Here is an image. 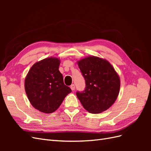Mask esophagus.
<instances>
[{
	"instance_id": "esophagus-1",
	"label": "esophagus",
	"mask_w": 151,
	"mask_h": 151,
	"mask_svg": "<svg viewBox=\"0 0 151 151\" xmlns=\"http://www.w3.org/2000/svg\"><path fill=\"white\" fill-rule=\"evenodd\" d=\"M70 89H72V91H74L75 90V85L74 84H72L70 86Z\"/></svg>"
}]
</instances>
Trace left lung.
<instances>
[{"label": "left lung", "instance_id": "obj_1", "mask_svg": "<svg viewBox=\"0 0 151 151\" xmlns=\"http://www.w3.org/2000/svg\"><path fill=\"white\" fill-rule=\"evenodd\" d=\"M77 64L86 81L85 90L76 93L83 106L94 114L106 111L119 94V76L110 63L99 57L88 56Z\"/></svg>", "mask_w": 151, "mask_h": 151}]
</instances>
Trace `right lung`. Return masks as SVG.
I'll use <instances>...</instances> for the list:
<instances>
[{
  "instance_id": "obj_1",
  "label": "right lung",
  "mask_w": 151,
  "mask_h": 151,
  "mask_svg": "<svg viewBox=\"0 0 151 151\" xmlns=\"http://www.w3.org/2000/svg\"><path fill=\"white\" fill-rule=\"evenodd\" d=\"M60 59L48 57L36 62L24 81V88L30 103L35 109L51 113L60 106L71 89L63 83L59 71Z\"/></svg>"
}]
</instances>
